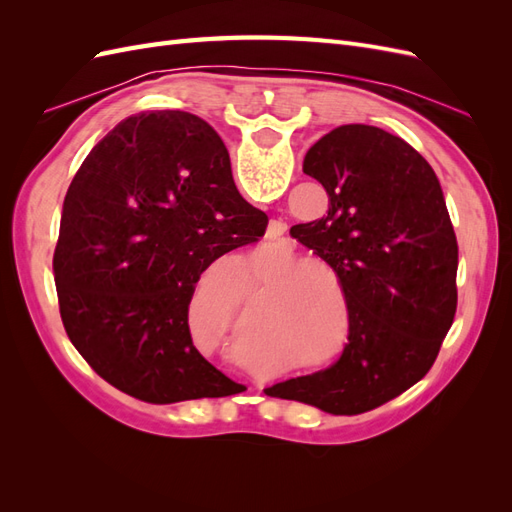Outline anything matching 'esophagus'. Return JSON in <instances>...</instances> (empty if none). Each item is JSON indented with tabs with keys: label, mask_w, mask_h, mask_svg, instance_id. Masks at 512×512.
Returning a JSON list of instances; mask_svg holds the SVG:
<instances>
[{
	"label": "esophagus",
	"mask_w": 512,
	"mask_h": 512,
	"mask_svg": "<svg viewBox=\"0 0 512 512\" xmlns=\"http://www.w3.org/2000/svg\"><path fill=\"white\" fill-rule=\"evenodd\" d=\"M286 230V224L284 222H277V220H271L269 222V232H267V239H277L280 235H284Z\"/></svg>",
	"instance_id": "obj_1"
}]
</instances>
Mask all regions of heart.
Returning a JSON list of instances; mask_svg holds the SVG:
<instances>
[{
	"label": "heart",
	"mask_w": 512,
	"mask_h": 512,
	"mask_svg": "<svg viewBox=\"0 0 512 512\" xmlns=\"http://www.w3.org/2000/svg\"><path fill=\"white\" fill-rule=\"evenodd\" d=\"M292 256L252 254L243 258V280L232 260L213 265L198 284L192 312L213 329L228 333L237 309L247 314L265 297V309L256 322L258 342L275 348L288 359H301L305 369H324L333 359H316L335 342V322L329 318L327 273L337 277L324 258L309 256L287 267Z\"/></svg>",
	"instance_id": "heart-1"
}]
</instances>
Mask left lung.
I'll return each mask as SVG.
<instances>
[{
    "mask_svg": "<svg viewBox=\"0 0 512 512\" xmlns=\"http://www.w3.org/2000/svg\"><path fill=\"white\" fill-rule=\"evenodd\" d=\"M303 173L322 183L329 209L290 235L335 269L348 344L329 369L265 393L361 414L408 391L436 361L457 309V237L433 168L376 126L348 123L324 134Z\"/></svg>",
    "mask_w": 512,
    "mask_h": 512,
    "instance_id": "left-lung-1",
    "label": "left lung"
}]
</instances>
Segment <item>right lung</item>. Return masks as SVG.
<instances>
[{"mask_svg":"<svg viewBox=\"0 0 512 512\" xmlns=\"http://www.w3.org/2000/svg\"><path fill=\"white\" fill-rule=\"evenodd\" d=\"M265 228L205 119H123L89 151L61 211L53 275L70 342L100 378L147 404L241 393L196 350L188 309L200 273Z\"/></svg>","mask_w":512,"mask_h":512,"instance_id":"1","label":"right lung"}]
</instances>
